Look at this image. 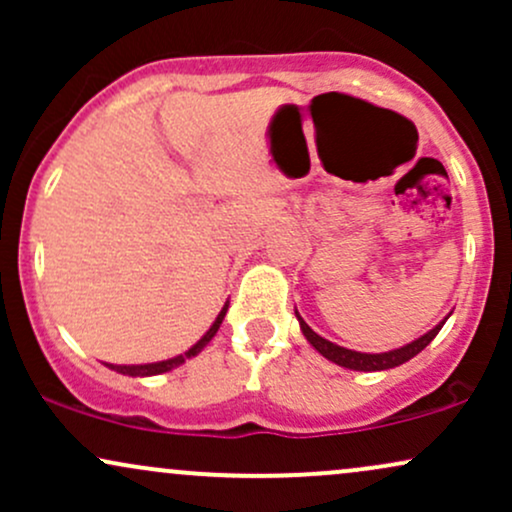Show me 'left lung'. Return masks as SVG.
I'll use <instances>...</instances> for the list:
<instances>
[{
    "label": "left lung",
    "instance_id": "obj_1",
    "mask_svg": "<svg viewBox=\"0 0 512 512\" xmlns=\"http://www.w3.org/2000/svg\"><path fill=\"white\" fill-rule=\"evenodd\" d=\"M296 317H298V325H301V332L303 337L308 339L310 346L317 351L320 356H325L327 361L337 363V366L342 368H349V370H363V373H373V370H390V368H397L402 366V363H407L409 358H414L419 351H424L428 344L433 342V337L440 332V327L445 325V320H440L433 330H428L426 334H421L419 339H414V342L399 346V349H392V351H383V354H363V351H351V349H344V346L330 342V339L320 337V334L313 332L308 327V322L303 320L301 315H298L296 310Z\"/></svg>",
    "mask_w": 512,
    "mask_h": 512
}]
</instances>
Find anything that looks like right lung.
<instances>
[{
	"instance_id": "1",
	"label": "right lung",
	"mask_w": 512,
	"mask_h": 512,
	"mask_svg": "<svg viewBox=\"0 0 512 512\" xmlns=\"http://www.w3.org/2000/svg\"><path fill=\"white\" fill-rule=\"evenodd\" d=\"M226 310H228V303L223 305V308H221V313L216 315L214 325H211L209 330L204 332V337L199 339V342H197L195 346H190V349H187L185 354H178V356H173V358H166V361H156V363H137V366H117V363H105V366H108L110 370H115V373H122V375H132V378H151V375H161V373H168V370H173V368L182 366V363H185L187 358L197 356L199 351H202L204 346H207V344L211 342V339H214V334L219 332V327H221L223 317H226Z\"/></svg>"
}]
</instances>
